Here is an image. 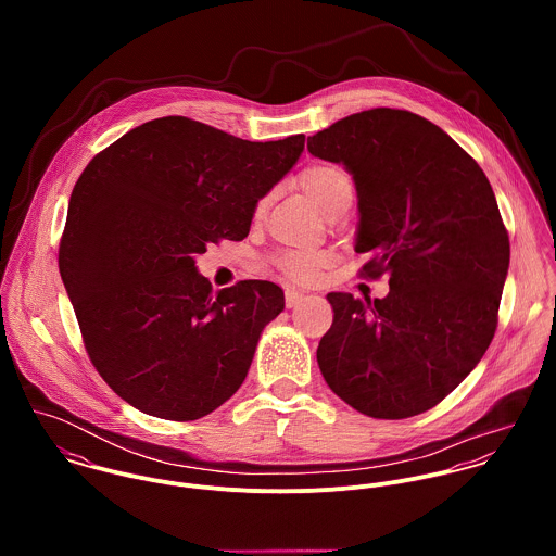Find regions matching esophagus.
<instances>
[{"mask_svg": "<svg viewBox=\"0 0 556 556\" xmlns=\"http://www.w3.org/2000/svg\"><path fill=\"white\" fill-rule=\"evenodd\" d=\"M302 300H304V293H302V291H298V289H291V287L285 291V302H287V306H289V308L298 306Z\"/></svg>", "mask_w": 556, "mask_h": 556, "instance_id": "1", "label": "esophagus"}]
</instances>
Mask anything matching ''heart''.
<instances>
[{
    "mask_svg": "<svg viewBox=\"0 0 556 556\" xmlns=\"http://www.w3.org/2000/svg\"><path fill=\"white\" fill-rule=\"evenodd\" d=\"M302 188L313 199V203L325 214L333 203H338L342 197L353 194V181L351 175L333 162H317L302 170L300 175ZM265 210V201L256 205V214ZM276 267L300 282L315 280L318 274L327 267L329 254L320 250H282L274 256Z\"/></svg>",
    "mask_w": 556,
    "mask_h": 556,
    "instance_id": "obj_1",
    "label": "heart"
}]
</instances>
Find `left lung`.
<instances>
[{
	"label": "left lung",
	"mask_w": 556,
	"mask_h": 556,
	"mask_svg": "<svg viewBox=\"0 0 556 556\" xmlns=\"http://www.w3.org/2000/svg\"><path fill=\"white\" fill-rule=\"evenodd\" d=\"M344 164L359 205L364 278L390 276L383 300L329 293L333 323L317 362L336 396L377 419L437 406L490 346L509 238L476 160L432 122L402 109L353 113L308 137Z\"/></svg>",
	"instance_id": "1"
}]
</instances>
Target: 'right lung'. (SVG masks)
I'll use <instances>...</instances> for the list:
<instances>
[{
  "instance_id": "1",
  "label": "right lung",
  "mask_w": 556,
  "mask_h": 556,
  "mask_svg": "<svg viewBox=\"0 0 556 556\" xmlns=\"http://www.w3.org/2000/svg\"><path fill=\"white\" fill-rule=\"evenodd\" d=\"M304 141L254 143L168 115L132 128L80 173L60 274L93 368L135 408L190 421L238 392L285 293L267 280L212 293L194 256L248 236L258 199Z\"/></svg>"
}]
</instances>
